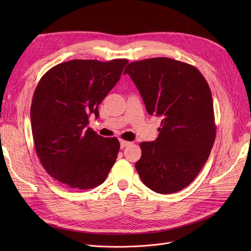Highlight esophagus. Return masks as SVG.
I'll return each mask as SVG.
<instances>
[{
	"label": "esophagus",
	"instance_id": "34e87169",
	"mask_svg": "<svg viewBox=\"0 0 251 251\" xmlns=\"http://www.w3.org/2000/svg\"><path fill=\"white\" fill-rule=\"evenodd\" d=\"M130 144H131L130 141H126V140L120 139V146H121L122 149H123V148H126V147H128V146H130Z\"/></svg>",
	"mask_w": 251,
	"mask_h": 251
}]
</instances>
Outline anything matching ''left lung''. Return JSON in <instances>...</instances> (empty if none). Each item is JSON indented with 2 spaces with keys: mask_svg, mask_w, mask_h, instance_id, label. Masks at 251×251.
Here are the masks:
<instances>
[{
  "mask_svg": "<svg viewBox=\"0 0 251 251\" xmlns=\"http://www.w3.org/2000/svg\"><path fill=\"white\" fill-rule=\"evenodd\" d=\"M124 74L135 83L148 113L163 117L157 138L140 143L139 177L157 193L180 191L199 175L214 146L212 91L199 69L170 58L132 62Z\"/></svg>",
  "mask_w": 251,
  "mask_h": 251,
  "instance_id": "left-lung-1",
  "label": "left lung"
}]
</instances>
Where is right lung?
<instances>
[{"label":"right lung","instance_id":"obj_1","mask_svg":"<svg viewBox=\"0 0 251 251\" xmlns=\"http://www.w3.org/2000/svg\"><path fill=\"white\" fill-rule=\"evenodd\" d=\"M127 59L72 60L50 68L32 98L30 119L35 152L47 172L73 189L95 188L105 180L120 142L87 128L90 114L120 79Z\"/></svg>","mask_w":251,"mask_h":251}]
</instances>
